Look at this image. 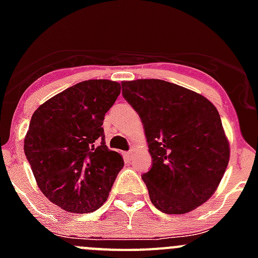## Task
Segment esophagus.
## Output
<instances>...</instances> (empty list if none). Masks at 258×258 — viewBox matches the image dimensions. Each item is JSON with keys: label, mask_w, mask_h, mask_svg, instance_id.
Returning a JSON list of instances; mask_svg holds the SVG:
<instances>
[{"label": "esophagus", "mask_w": 258, "mask_h": 258, "mask_svg": "<svg viewBox=\"0 0 258 258\" xmlns=\"http://www.w3.org/2000/svg\"><path fill=\"white\" fill-rule=\"evenodd\" d=\"M132 155H134V150H130L128 152L124 153V156H126L127 160H131V158H132Z\"/></svg>", "instance_id": "obj_1"}]
</instances>
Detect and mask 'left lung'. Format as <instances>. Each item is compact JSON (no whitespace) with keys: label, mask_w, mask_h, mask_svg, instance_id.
<instances>
[{"label":"left lung","mask_w":258,"mask_h":258,"mask_svg":"<svg viewBox=\"0 0 258 258\" xmlns=\"http://www.w3.org/2000/svg\"><path fill=\"white\" fill-rule=\"evenodd\" d=\"M122 95L144 123L152 167L142 175L151 202L182 215L220 184L230 145L217 108L200 93L162 80L124 81Z\"/></svg>","instance_id":"8db88e82"}]
</instances>
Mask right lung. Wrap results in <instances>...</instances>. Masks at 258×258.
<instances>
[{
  "label": "right lung",
  "mask_w": 258,
  "mask_h": 258,
  "mask_svg": "<svg viewBox=\"0 0 258 258\" xmlns=\"http://www.w3.org/2000/svg\"><path fill=\"white\" fill-rule=\"evenodd\" d=\"M119 92L114 81H82L32 114L23 145L26 158L42 194L64 211L100 209L123 167L122 156L106 146L102 127Z\"/></svg>",
  "instance_id": "1"
}]
</instances>
